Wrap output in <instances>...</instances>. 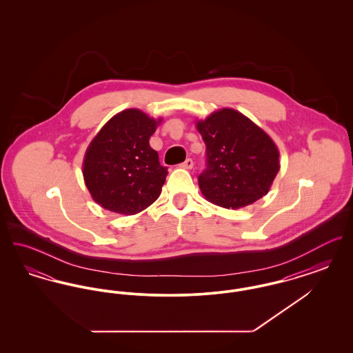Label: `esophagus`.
<instances>
[{"mask_svg": "<svg viewBox=\"0 0 353 353\" xmlns=\"http://www.w3.org/2000/svg\"><path fill=\"white\" fill-rule=\"evenodd\" d=\"M180 167L184 169L193 168V160L192 159H186L183 164H180Z\"/></svg>", "mask_w": 353, "mask_h": 353, "instance_id": "obj_1", "label": "esophagus"}]
</instances>
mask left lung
I'll return each instance as SVG.
<instances>
[{
	"label": "left lung",
	"instance_id": "left-lung-1",
	"mask_svg": "<svg viewBox=\"0 0 353 353\" xmlns=\"http://www.w3.org/2000/svg\"><path fill=\"white\" fill-rule=\"evenodd\" d=\"M196 127L206 145L199 185L208 201L239 209L269 193L281 168L279 151L261 127L233 108L197 120Z\"/></svg>",
	"mask_w": 353,
	"mask_h": 353
}]
</instances>
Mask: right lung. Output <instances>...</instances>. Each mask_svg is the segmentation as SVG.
Instances as JSON below:
<instances>
[{"label": "right lung", "mask_w": 353, "mask_h": 353, "mask_svg": "<svg viewBox=\"0 0 353 353\" xmlns=\"http://www.w3.org/2000/svg\"><path fill=\"white\" fill-rule=\"evenodd\" d=\"M163 119L137 108L110 119L84 153L83 177L92 200L101 208L132 216L156 201L168 174L150 139Z\"/></svg>", "instance_id": "1"}]
</instances>
